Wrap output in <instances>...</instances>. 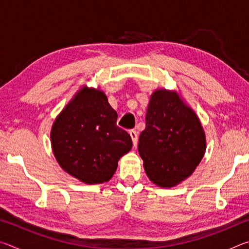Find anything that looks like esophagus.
<instances>
[{
    "label": "esophagus",
    "instance_id": "esophagus-1",
    "mask_svg": "<svg viewBox=\"0 0 249 249\" xmlns=\"http://www.w3.org/2000/svg\"><path fill=\"white\" fill-rule=\"evenodd\" d=\"M129 135H130V137H132L133 144L136 145V144H137V141H138L137 132H136V130H134V129H130V130H129Z\"/></svg>",
    "mask_w": 249,
    "mask_h": 249
}]
</instances>
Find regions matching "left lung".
<instances>
[{
  "mask_svg": "<svg viewBox=\"0 0 249 249\" xmlns=\"http://www.w3.org/2000/svg\"><path fill=\"white\" fill-rule=\"evenodd\" d=\"M205 149V134L195 111L176 91L156 90L138 144L151 182L161 188L179 184L196 170Z\"/></svg>",
  "mask_w": 249,
  "mask_h": 249,
  "instance_id": "obj_1",
  "label": "left lung"
}]
</instances>
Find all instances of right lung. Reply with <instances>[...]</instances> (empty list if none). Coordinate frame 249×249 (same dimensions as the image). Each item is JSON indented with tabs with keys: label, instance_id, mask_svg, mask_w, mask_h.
<instances>
[{
	"label": "right lung",
	"instance_id": "right-lung-1",
	"mask_svg": "<svg viewBox=\"0 0 249 249\" xmlns=\"http://www.w3.org/2000/svg\"><path fill=\"white\" fill-rule=\"evenodd\" d=\"M117 113L103 91L84 86L54 120L50 140L67 174L88 184L107 182L122 156L132 149L127 132L116 125Z\"/></svg>",
	"mask_w": 249,
	"mask_h": 249
}]
</instances>
